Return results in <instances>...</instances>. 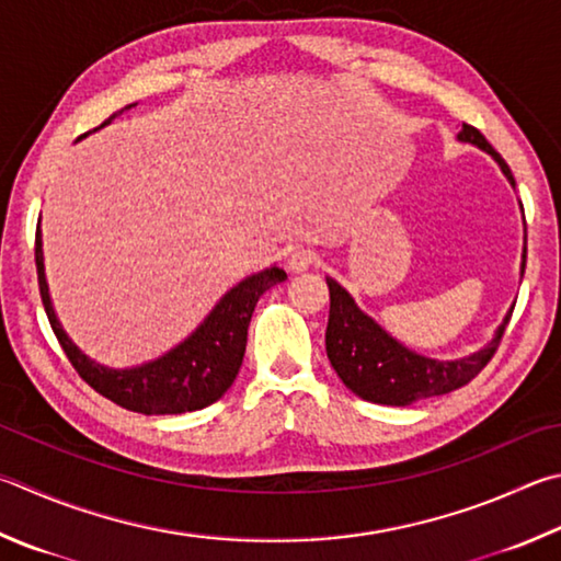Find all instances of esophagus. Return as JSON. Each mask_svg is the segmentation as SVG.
Returning <instances> with one entry per match:
<instances>
[{"instance_id":"34e87169","label":"esophagus","mask_w":561,"mask_h":561,"mask_svg":"<svg viewBox=\"0 0 561 561\" xmlns=\"http://www.w3.org/2000/svg\"><path fill=\"white\" fill-rule=\"evenodd\" d=\"M313 262H316V252L311 248H297V250L289 252L287 267L291 272H304V270H309Z\"/></svg>"}]
</instances>
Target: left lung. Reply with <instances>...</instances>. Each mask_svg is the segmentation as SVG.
Returning <instances> with one entry per match:
<instances>
[{
	"instance_id": "obj_1",
	"label": "left lung",
	"mask_w": 561,
	"mask_h": 561,
	"mask_svg": "<svg viewBox=\"0 0 561 561\" xmlns=\"http://www.w3.org/2000/svg\"><path fill=\"white\" fill-rule=\"evenodd\" d=\"M458 141H468V145L488 151L497 161L505 179L511 181V186H515L511 167L505 164V159L488 145V139L476 127L463 125V129L458 131ZM325 284H329L331 294L329 325H325V353H329L333 370L339 373L343 385L351 392L363 397V400L375 404L407 407L426 400V397L458 390V387L471 382L485 368L488 360L493 358L515 309L513 304L503 323L497 325L493 341L485 343L481 351L456 360H436L414 353L392 339L378 321L358 309V304L353 301L351 294L339 282L325 277Z\"/></svg>"
}]
</instances>
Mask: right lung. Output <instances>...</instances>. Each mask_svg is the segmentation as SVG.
<instances>
[{
  "label": "right lung",
  "mask_w": 561,
  "mask_h": 561,
  "mask_svg": "<svg viewBox=\"0 0 561 561\" xmlns=\"http://www.w3.org/2000/svg\"><path fill=\"white\" fill-rule=\"evenodd\" d=\"M135 107V103L117 110L103 125L93 131L103 129L122 112ZM80 135V139L88 137ZM36 272H38V291L41 301L48 316L50 329H54L60 348L66 351L68 360L78 370L95 392L129 412L141 414H181L196 412L213 404L228 392V387L236 380L242 365L248 345V325L252 311L257 307V299L274 284L287 279V272L277 264L250 274L238 282L230 291L222 294V299L213 307V311L203 319V323L193 331L186 341H181L176 348L159 355L157 360L135 365V368H105L78 348L68 339V333L60 325L48 294L46 270H44V242H41V220L36 228Z\"/></svg>",
  "instance_id": "obj_1"
}]
</instances>
